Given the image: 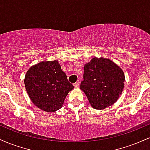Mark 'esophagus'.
<instances>
[{
    "mask_svg": "<svg viewBox=\"0 0 150 150\" xmlns=\"http://www.w3.org/2000/svg\"><path fill=\"white\" fill-rule=\"evenodd\" d=\"M79 86H80V82H79V81H77V82L74 84V87L77 88V87H79Z\"/></svg>",
    "mask_w": 150,
    "mask_h": 150,
    "instance_id": "34e87169",
    "label": "esophagus"
}]
</instances>
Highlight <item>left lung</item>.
Returning <instances> with one entry per match:
<instances>
[{
    "label": "left lung",
    "instance_id": "1",
    "mask_svg": "<svg viewBox=\"0 0 150 150\" xmlns=\"http://www.w3.org/2000/svg\"><path fill=\"white\" fill-rule=\"evenodd\" d=\"M81 90L96 109H103L118 100L124 87L125 75L121 68L106 58H94L85 65Z\"/></svg>",
    "mask_w": 150,
    "mask_h": 150
}]
</instances>
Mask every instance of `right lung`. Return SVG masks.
<instances>
[{"instance_id": "add662e5", "label": "right lung", "mask_w": 150, "mask_h": 150, "mask_svg": "<svg viewBox=\"0 0 150 150\" xmlns=\"http://www.w3.org/2000/svg\"><path fill=\"white\" fill-rule=\"evenodd\" d=\"M25 85L33 104L46 112L60 109L68 92L74 88L57 60L42 61L30 68Z\"/></svg>"}]
</instances>
